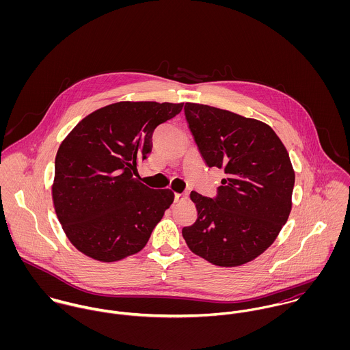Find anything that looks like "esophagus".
<instances>
[{
  "label": "esophagus",
  "instance_id": "obj_1",
  "mask_svg": "<svg viewBox=\"0 0 350 350\" xmlns=\"http://www.w3.org/2000/svg\"><path fill=\"white\" fill-rule=\"evenodd\" d=\"M187 198H189V193H182V194L176 193V194H175V202H176V203L185 202V200H187Z\"/></svg>",
  "mask_w": 350,
  "mask_h": 350
}]
</instances>
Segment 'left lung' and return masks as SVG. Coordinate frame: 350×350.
Here are the masks:
<instances>
[{"label": "left lung", "instance_id": "1", "mask_svg": "<svg viewBox=\"0 0 350 350\" xmlns=\"http://www.w3.org/2000/svg\"><path fill=\"white\" fill-rule=\"evenodd\" d=\"M185 116L206 164L226 176L213 198L191 191L198 218L182 229L183 239L211 264H245L275 241L288 219L295 183L290 156L258 120L190 102Z\"/></svg>", "mask_w": 350, "mask_h": 350}]
</instances>
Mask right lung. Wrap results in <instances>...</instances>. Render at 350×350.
I'll return each mask as SVG.
<instances>
[{
	"label": "right lung",
	"mask_w": 350,
	"mask_h": 350,
	"mask_svg": "<svg viewBox=\"0 0 350 350\" xmlns=\"http://www.w3.org/2000/svg\"><path fill=\"white\" fill-rule=\"evenodd\" d=\"M183 103L117 102L85 117L55 159L52 200L71 244L98 261L143 250L174 202L171 190L139 182L137 165L152 150L153 131Z\"/></svg>",
	"instance_id": "obj_1"
}]
</instances>
